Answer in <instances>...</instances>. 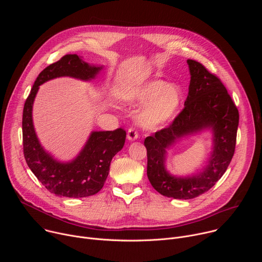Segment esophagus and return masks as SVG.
<instances>
[{"label":"esophagus","mask_w":262,"mask_h":262,"mask_svg":"<svg viewBox=\"0 0 262 262\" xmlns=\"http://www.w3.org/2000/svg\"><path fill=\"white\" fill-rule=\"evenodd\" d=\"M138 137H139V134L137 129L135 127H129L127 130V139L129 141H135L138 139Z\"/></svg>","instance_id":"34e87169"}]
</instances>
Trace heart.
<instances>
[{"mask_svg":"<svg viewBox=\"0 0 262 262\" xmlns=\"http://www.w3.org/2000/svg\"><path fill=\"white\" fill-rule=\"evenodd\" d=\"M136 100L144 107L138 115L139 123L148 129H155L170 121L177 113L182 100V92L175 84L161 80L144 84L136 93Z\"/></svg>","mask_w":262,"mask_h":262,"instance_id":"obj_1","label":"heart"}]
</instances>
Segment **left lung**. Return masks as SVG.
Here are the masks:
<instances>
[{
  "instance_id": "1",
  "label": "left lung",
  "mask_w": 262,
  "mask_h": 262,
  "mask_svg": "<svg viewBox=\"0 0 262 262\" xmlns=\"http://www.w3.org/2000/svg\"><path fill=\"white\" fill-rule=\"evenodd\" d=\"M191 72L189 95L184 107L171 124L147 137V176L154 188L166 197L193 199L209 191L226 172L235 150L238 110L222 81L204 65L188 60ZM212 127L215 149L206 170L200 174L181 179L164 169L165 148L176 137Z\"/></svg>"
}]
</instances>
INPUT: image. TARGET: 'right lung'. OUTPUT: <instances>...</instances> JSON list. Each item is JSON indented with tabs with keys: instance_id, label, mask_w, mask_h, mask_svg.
<instances>
[{
	"instance_id": "1",
	"label": "right lung",
	"mask_w": 262,
	"mask_h": 262,
	"mask_svg": "<svg viewBox=\"0 0 262 262\" xmlns=\"http://www.w3.org/2000/svg\"><path fill=\"white\" fill-rule=\"evenodd\" d=\"M100 68L90 66L78 55H65L38 74L24 105L25 160L47 190L60 197L83 198L98 193L107 177L112 159L124 145L126 132L122 127L113 132H93L80 156L71 163L62 164L43 150L36 137L32 121L33 101L39 86L49 80L59 77L90 80Z\"/></svg>"
}]
</instances>
